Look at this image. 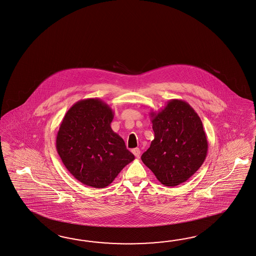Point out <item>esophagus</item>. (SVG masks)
<instances>
[{
    "mask_svg": "<svg viewBox=\"0 0 256 256\" xmlns=\"http://www.w3.org/2000/svg\"><path fill=\"white\" fill-rule=\"evenodd\" d=\"M132 154L136 156V158H139V156H140V153H141V151H140V150L138 148H134L132 150Z\"/></svg>",
    "mask_w": 256,
    "mask_h": 256,
    "instance_id": "esophagus-1",
    "label": "esophagus"
}]
</instances>
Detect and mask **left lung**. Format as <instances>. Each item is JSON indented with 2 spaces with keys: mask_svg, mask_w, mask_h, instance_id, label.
<instances>
[{
  "mask_svg": "<svg viewBox=\"0 0 256 256\" xmlns=\"http://www.w3.org/2000/svg\"><path fill=\"white\" fill-rule=\"evenodd\" d=\"M154 131L141 160L166 186L192 176L207 156L208 141L197 112L181 99H172L160 112L150 113Z\"/></svg>",
  "mask_w": 256,
  "mask_h": 256,
  "instance_id": "1",
  "label": "left lung"
}]
</instances>
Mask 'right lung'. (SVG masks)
I'll return each mask as SVG.
<instances>
[{"instance_id":"obj_1","label":"right lung","mask_w":256,"mask_h":256,"mask_svg":"<svg viewBox=\"0 0 256 256\" xmlns=\"http://www.w3.org/2000/svg\"><path fill=\"white\" fill-rule=\"evenodd\" d=\"M114 112L98 98L80 100L66 112L56 136V150L80 183L104 188L134 160L112 129Z\"/></svg>"}]
</instances>
